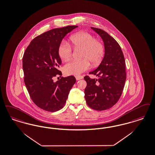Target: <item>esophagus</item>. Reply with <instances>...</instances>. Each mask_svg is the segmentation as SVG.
<instances>
[{
  "instance_id": "esophagus-1",
  "label": "esophagus",
  "mask_w": 155,
  "mask_h": 155,
  "mask_svg": "<svg viewBox=\"0 0 155 155\" xmlns=\"http://www.w3.org/2000/svg\"><path fill=\"white\" fill-rule=\"evenodd\" d=\"M75 78H76V80H80L83 78V77L82 75H78V76L75 77Z\"/></svg>"
}]
</instances>
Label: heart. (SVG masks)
<instances>
[{
	"instance_id": "heart-1",
	"label": "heart",
	"mask_w": 155,
	"mask_h": 155,
	"mask_svg": "<svg viewBox=\"0 0 155 155\" xmlns=\"http://www.w3.org/2000/svg\"><path fill=\"white\" fill-rule=\"evenodd\" d=\"M71 42L75 48H83L81 60H71L64 66L63 70L66 74L80 75L86 71L91 67V62L94 66L101 61L104 48L103 44L96 40L89 33L78 32L70 37ZM73 54L71 45L66 40H62L58 47V54L64 60H68Z\"/></svg>"
}]
</instances>
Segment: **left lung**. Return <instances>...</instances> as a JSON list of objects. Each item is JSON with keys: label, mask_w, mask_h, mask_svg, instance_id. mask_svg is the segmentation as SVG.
Masks as SVG:
<instances>
[{"label": "left lung", "mask_w": 155, "mask_h": 155, "mask_svg": "<svg viewBox=\"0 0 155 155\" xmlns=\"http://www.w3.org/2000/svg\"><path fill=\"white\" fill-rule=\"evenodd\" d=\"M103 39L104 56L99 67L90 72L97 78L86 75L85 98L87 105L94 110H108L120 99L126 79L124 54L118 42L106 31L91 27Z\"/></svg>", "instance_id": "obj_1"}]
</instances>
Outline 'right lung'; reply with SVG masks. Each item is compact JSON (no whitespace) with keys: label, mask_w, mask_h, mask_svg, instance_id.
<instances>
[{"label":"right lung","mask_w":155,"mask_h":155,"mask_svg":"<svg viewBox=\"0 0 155 155\" xmlns=\"http://www.w3.org/2000/svg\"><path fill=\"white\" fill-rule=\"evenodd\" d=\"M78 26H68L44 32L31 40L22 58L24 82L33 103L45 111L55 112L64 107L76 80L73 75L54 82L62 61L58 47L63 38Z\"/></svg>","instance_id":"add662e5"}]
</instances>
